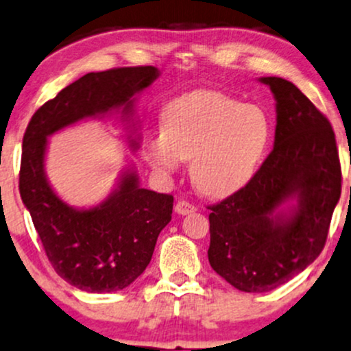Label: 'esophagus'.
I'll return each mask as SVG.
<instances>
[{"instance_id": "esophagus-1", "label": "esophagus", "mask_w": 351, "mask_h": 351, "mask_svg": "<svg viewBox=\"0 0 351 351\" xmlns=\"http://www.w3.org/2000/svg\"><path fill=\"white\" fill-rule=\"evenodd\" d=\"M195 210L197 208L192 205V203H189L185 200H180L176 203V213H179V215H190V213H193Z\"/></svg>"}]
</instances>
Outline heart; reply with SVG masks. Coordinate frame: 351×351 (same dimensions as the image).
I'll use <instances>...</instances> for the list:
<instances>
[{"label":"heart","instance_id":"b5f03b06","mask_svg":"<svg viewBox=\"0 0 351 351\" xmlns=\"http://www.w3.org/2000/svg\"><path fill=\"white\" fill-rule=\"evenodd\" d=\"M161 123L162 135L146 143V161L169 176L187 159L192 182L208 197H228L245 187L271 140L270 119L262 107L210 89L169 101Z\"/></svg>","mask_w":351,"mask_h":351}]
</instances>
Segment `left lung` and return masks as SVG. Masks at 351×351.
I'll list each match as a JSON object with an SVG mask.
<instances>
[{"mask_svg":"<svg viewBox=\"0 0 351 351\" xmlns=\"http://www.w3.org/2000/svg\"><path fill=\"white\" fill-rule=\"evenodd\" d=\"M258 81L276 101L274 149L245 187L208 206L210 265L245 293L271 291L319 257L341 192L327 117L283 77Z\"/></svg>","mask_w":351,"mask_h":351,"instance_id":"1","label":"left lung"}]
</instances>
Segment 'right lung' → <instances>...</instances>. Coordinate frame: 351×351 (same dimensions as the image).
Wrapping results in <instances>:
<instances>
[{
    "label": "right lung",
    "mask_w": 351,
    "mask_h": 351,
    "mask_svg": "<svg viewBox=\"0 0 351 351\" xmlns=\"http://www.w3.org/2000/svg\"><path fill=\"white\" fill-rule=\"evenodd\" d=\"M154 66L88 73L32 115L24 133L19 192L47 257L64 281L88 293L127 288L148 267L159 232L171 221L174 197L140 187L133 166L93 208H75L55 193L45 174L49 136L84 119L120 112L133 122L136 94L158 80ZM138 149V140L130 138Z\"/></svg>",
    "instance_id": "right-lung-1"
}]
</instances>
